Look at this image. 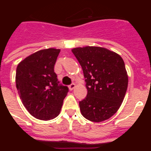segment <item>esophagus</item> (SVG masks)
I'll use <instances>...</instances> for the list:
<instances>
[{
	"mask_svg": "<svg viewBox=\"0 0 151 151\" xmlns=\"http://www.w3.org/2000/svg\"><path fill=\"white\" fill-rule=\"evenodd\" d=\"M76 87V85H75L74 83H72L71 85H69V90H73V88H74Z\"/></svg>",
	"mask_w": 151,
	"mask_h": 151,
	"instance_id": "esophagus-1",
	"label": "esophagus"
}]
</instances>
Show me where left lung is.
Here are the masks:
<instances>
[{"label": "left lung", "instance_id": "obj_1", "mask_svg": "<svg viewBox=\"0 0 151 151\" xmlns=\"http://www.w3.org/2000/svg\"><path fill=\"white\" fill-rule=\"evenodd\" d=\"M82 68L88 94L79 101L82 116L91 122L110 119L119 110L128 87L125 63L116 53L100 47L72 50Z\"/></svg>", "mask_w": 151, "mask_h": 151}]
</instances>
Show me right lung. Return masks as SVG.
<instances>
[{"instance_id":"obj_1","label":"right lung","mask_w":151,"mask_h":151,"mask_svg":"<svg viewBox=\"0 0 151 151\" xmlns=\"http://www.w3.org/2000/svg\"><path fill=\"white\" fill-rule=\"evenodd\" d=\"M59 49L37 51L19 63L16 84L24 106L31 115L41 120L59 115L69 88L60 84L54 73Z\"/></svg>"}]
</instances>
